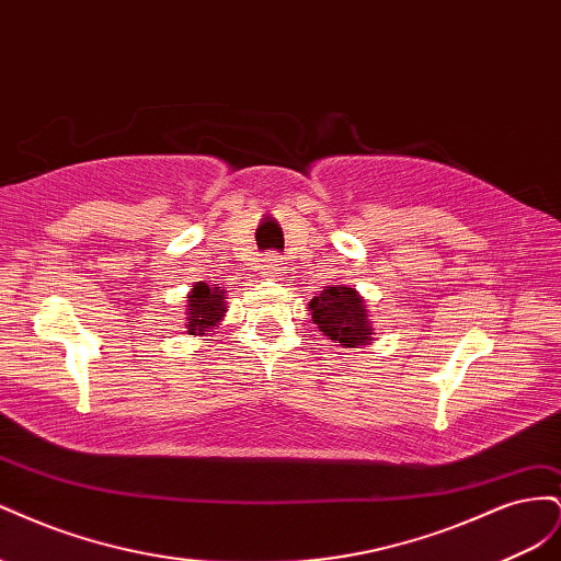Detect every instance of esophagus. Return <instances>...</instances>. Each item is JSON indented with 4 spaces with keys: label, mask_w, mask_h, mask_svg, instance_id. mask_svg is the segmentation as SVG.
Instances as JSON below:
<instances>
[{
    "label": "esophagus",
    "mask_w": 561,
    "mask_h": 561,
    "mask_svg": "<svg viewBox=\"0 0 561 561\" xmlns=\"http://www.w3.org/2000/svg\"><path fill=\"white\" fill-rule=\"evenodd\" d=\"M280 271H283V262H280L278 254H274V252L264 254L262 262H260V274H262L264 278H276V276L280 274Z\"/></svg>",
    "instance_id": "obj_1"
}]
</instances>
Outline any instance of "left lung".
<instances>
[{"mask_svg": "<svg viewBox=\"0 0 561 561\" xmlns=\"http://www.w3.org/2000/svg\"><path fill=\"white\" fill-rule=\"evenodd\" d=\"M318 330L342 348H360L377 342L367 301L355 287L330 285L309 304Z\"/></svg>", "mask_w": 561, "mask_h": 561, "instance_id": "obj_1", "label": "left lung"}]
</instances>
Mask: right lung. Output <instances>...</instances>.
Segmentation results:
<instances>
[{
  "label": "right lung",
  "mask_w": 561,
  "mask_h": 561,
  "mask_svg": "<svg viewBox=\"0 0 561 561\" xmlns=\"http://www.w3.org/2000/svg\"><path fill=\"white\" fill-rule=\"evenodd\" d=\"M227 293L219 287H210L208 283H194L192 293L186 295V309H184V332L186 334H208L222 325L227 307Z\"/></svg>",
  "instance_id": "obj_1"
}]
</instances>
